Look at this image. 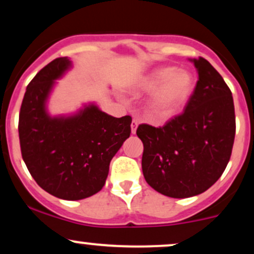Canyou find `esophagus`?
I'll return each instance as SVG.
<instances>
[{"label": "esophagus", "mask_w": 254, "mask_h": 254, "mask_svg": "<svg viewBox=\"0 0 254 254\" xmlns=\"http://www.w3.org/2000/svg\"><path fill=\"white\" fill-rule=\"evenodd\" d=\"M137 127H138V121H137V119H133L132 123H131V132H132L133 135H135V133H136Z\"/></svg>", "instance_id": "1"}]
</instances>
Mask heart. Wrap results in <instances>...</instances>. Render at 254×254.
<instances>
[{"label":"heart","mask_w":254,"mask_h":254,"mask_svg":"<svg viewBox=\"0 0 254 254\" xmlns=\"http://www.w3.org/2000/svg\"><path fill=\"white\" fill-rule=\"evenodd\" d=\"M194 76L189 70L177 66H159L141 81L143 90H153L145 103V112L159 121L168 119L180 112L193 93Z\"/></svg>","instance_id":"1"}]
</instances>
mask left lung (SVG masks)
Masks as SVG:
<instances>
[{"mask_svg": "<svg viewBox=\"0 0 254 254\" xmlns=\"http://www.w3.org/2000/svg\"><path fill=\"white\" fill-rule=\"evenodd\" d=\"M198 72L185 111L164 127L142 124V171L154 190L172 198L203 193L222 176L232 154L235 113L232 92L204 58L189 60Z\"/></svg>", "mask_w": 254, "mask_h": 254, "instance_id": "1", "label": "left lung"}]
</instances>
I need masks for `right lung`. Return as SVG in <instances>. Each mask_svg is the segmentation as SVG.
I'll return each instance as SVG.
<instances>
[{
    "label": "right lung",
    "instance_id": "obj_1",
    "mask_svg": "<svg viewBox=\"0 0 254 254\" xmlns=\"http://www.w3.org/2000/svg\"><path fill=\"white\" fill-rule=\"evenodd\" d=\"M71 68L68 57L56 58L33 77L20 109L19 138L22 159L38 185L61 199L78 200L104 188L132 119L112 117L95 103L71 115L51 116L52 90Z\"/></svg>",
    "mask_w": 254,
    "mask_h": 254
}]
</instances>
